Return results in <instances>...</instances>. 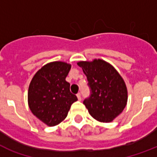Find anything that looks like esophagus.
<instances>
[{"mask_svg": "<svg viewBox=\"0 0 157 157\" xmlns=\"http://www.w3.org/2000/svg\"><path fill=\"white\" fill-rule=\"evenodd\" d=\"M76 96H77V98H78V100H81V94L78 93L77 94H76Z\"/></svg>", "mask_w": 157, "mask_h": 157, "instance_id": "obj_1", "label": "esophagus"}]
</instances>
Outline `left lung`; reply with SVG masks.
Here are the masks:
<instances>
[{"mask_svg":"<svg viewBox=\"0 0 157 157\" xmlns=\"http://www.w3.org/2000/svg\"><path fill=\"white\" fill-rule=\"evenodd\" d=\"M88 80L90 95L83 103L89 113L100 122H111L126 106L128 94L124 80L107 62L94 59L77 63Z\"/></svg>","mask_w":157,"mask_h":157,"instance_id":"1","label":"left lung"}]
</instances>
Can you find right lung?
<instances>
[{"instance_id": "add662e5", "label": "right lung", "mask_w": 157, "mask_h": 157, "mask_svg": "<svg viewBox=\"0 0 157 157\" xmlns=\"http://www.w3.org/2000/svg\"><path fill=\"white\" fill-rule=\"evenodd\" d=\"M71 64L52 62L33 76L28 88V105L34 116L49 126H54L67 116L71 105L77 100L70 91L66 77Z\"/></svg>"}]
</instances>
